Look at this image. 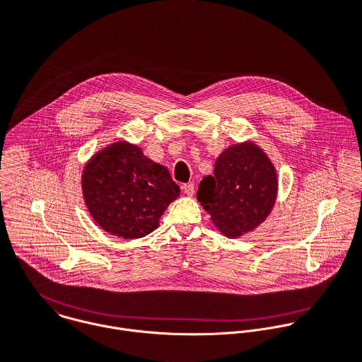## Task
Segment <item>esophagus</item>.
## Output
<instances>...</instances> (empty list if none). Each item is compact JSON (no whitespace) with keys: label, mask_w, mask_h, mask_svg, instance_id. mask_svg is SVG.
Wrapping results in <instances>:
<instances>
[{"label":"esophagus","mask_w":362,"mask_h":362,"mask_svg":"<svg viewBox=\"0 0 362 362\" xmlns=\"http://www.w3.org/2000/svg\"><path fill=\"white\" fill-rule=\"evenodd\" d=\"M181 189H182L188 197H192L194 192H195V187H194V184H191V182L182 184V185H181Z\"/></svg>","instance_id":"obj_1"}]
</instances>
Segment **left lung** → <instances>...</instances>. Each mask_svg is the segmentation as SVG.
I'll use <instances>...</instances> for the list:
<instances>
[{
    "mask_svg": "<svg viewBox=\"0 0 362 362\" xmlns=\"http://www.w3.org/2000/svg\"><path fill=\"white\" fill-rule=\"evenodd\" d=\"M276 174L269 158L252 143L226 148L214 175L199 182L198 201L228 238H238L259 225L276 197Z\"/></svg>",
    "mask_w": 362,
    "mask_h": 362,
    "instance_id": "1",
    "label": "left lung"
}]
</instances>
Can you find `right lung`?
<instances>
[{
    "instance_id": "1",
    "label": "right lung",
    "mask_w": 362,
    "mask_h": 362,
    "mask_svg": "<svg viewBox=\"0 0 362 362\" xmlns=\"http://www.w3.org/2000/svg\"><path fill=\"white\" fill-rule=\"evenodd\" d=\"M83 194L94 221L122 239H140L158 226L180 195L168 170L137 146L118 141L97 153L83 173Z\"/></svg>"
}]
</instances>
